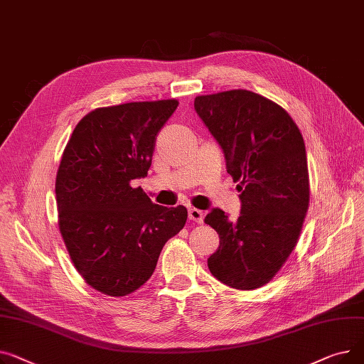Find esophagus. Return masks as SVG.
I'll return each instance as SVG.
<instances>
[{
	"label": "esophagus",
	"instance_id": "34e87169",
	"mask_svg": "<svg viewBox=\"0 0 364 364\" xmlns=\"http://www.w3.org/2000/svg\"><path fill=\"white\" fill-rule=\"evenodd\" d=\"M188 218H189V220L196 222V223H203L204 222V213L198 208H189L188 210Z\"/></svg>",
	"mask_w": 364,
	"mask_h": 364
}]
</instances>
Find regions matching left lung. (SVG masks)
<instances>
[{
    "instance_id": "1",
    "label": "left lung",
    "mask_w": 364,
    "mask_h": 364,
    "mask_svg": "<svg viewBox=\"0 0 364 364\" xmlns=\"http://www.w3.org/2000/svg\"><path fill=\"white\" fill-rule=\"evenodd\" d=\"M194 107L222 146L228 173L241 191L237 222H229L220 208L204 219L220 238L208 269L230 288H260L288 260L309 210L303 135L279 104L247 90L200 95Z\"/></svg>"
}]
</instances>
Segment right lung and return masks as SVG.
<instances>
[{
	"label": "right lung",
	"mask_w": 364,
	"mask_h": 364,
	"mask_svg": "<svg viewBox=\"0 0 364 364\" xmlns=\"http://www.w3.org/2000/svg\"><path fill=\"white\" fill-rule=\"evenodd\" d=\"M178 100L100 107L63 151L55 178L58 229L70 260L94 289L124 296L151 277L164 244L185 226L183 205L167 208L131 182L146 176L156 139Z\"/></svg>",
	"instance_id": "right-lung-1"
}]
</instances>
